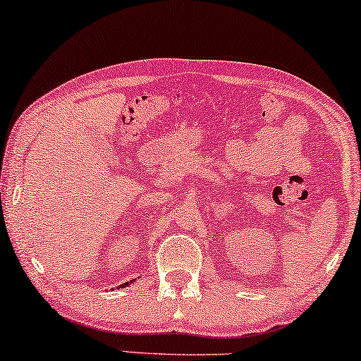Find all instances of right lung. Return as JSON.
Masks as SVG:
<instances>
[{
  "label": "right lung",
  "instance_id": "1",
  "mask_svg": "<svg viewBox=\"0 0 361 361\" xmlns=\"http://www.w3.org/2000/svg\"><path fill=\"white\" fill-rule=\"evenodd\" d=\"M130 283H133V281H130ZM130 283H125V284H121V288H126V286H130Z\"/></svg>",
  "mask_w": 361,
  "mask_h": 361
}]
</instances>
